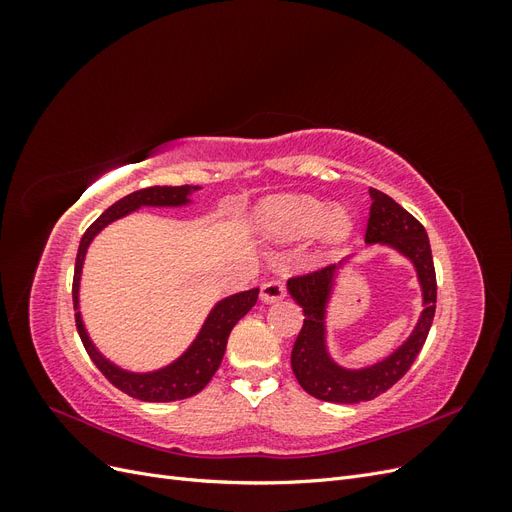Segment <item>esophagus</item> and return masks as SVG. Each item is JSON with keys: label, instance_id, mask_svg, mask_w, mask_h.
Instances as JSON below:
<instances>
[{"label": "esophagus", "instance_id": "34e87169", "mask_svg": "<svg viewBox=\"0 0 512 512\" xmlns=\"http://www.w3.org/2000/svg\"><path fill=\"white\" fill-rule=\"evenodd\" d=\"M286 297V286L282 280H269L262 284L260 288V299L265 303H275V301H282Z\"/></svg>", "mask_w": 512, "mask_h": 512}]
</instances>
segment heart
I'll use <instances>...</instances> for the list:
<instances>
[{"mask_svg":"<svg viewBox=\"0 0 512 512\" xmlns=\"http://www.w3.org/2000/svg\"><path fill=\"white\" fill-rule=\"evenodd\" d=\"M254 226L267 243H297L318 232L327 250L344 245L352 232V218L344 207L329 209L314 196H269L254 209Z\"/></svg>","mask_w":512,"mask_h":512,"instance_id":"b5f03b06","label":"heart"}]
</instances>
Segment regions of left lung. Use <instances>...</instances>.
<instances>
[{
    "label": "left lung",
    "mask_w": 512,
    "mask_h": 512,
    "mask_svg": "<svg viewBox=\"0 0 512 512\" xmlns=\"http://www.w3.org/2000/svg\"><path fill=\"white\" fill-rule=\"evenodd\" d=\"M371 209L367 220L365 243L389 247V250L404 256L414 273L418 288H421V307L414 329L391 354L384 359L363 365L346 367L335 361L329 344V314L335 292L339 288V277L354 265L359 254H350L339 265L327 267L305 277H294L288 282V292L299 307H303V329L292 348V371L297 376L303 391L312 397L331 401V404H359L369 401L406 374L414 359L421 352L427 333L431 329L433 314H436V271L429 237L416 218L397 205L391 196L369 188Z\"/></svg>",
    "instance_id": "obj_1"
}]
</instances>
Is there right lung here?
Segmentation results:
<instances>
[{"label":"right lung","instance_id":"right-lung-1","mask_svg":"<svg viewBox=\"0 0 512 512\" xmlns=\"http://www.w3.org/2000/svg\"><path fill=\"white\" fill-rule=\"evenodd\" d=\"M203 188L200 185H156V188L138 190L128 196H123L113 207H108L100 218L87 228V232L81 239L79 254H76V265H74V284H72V301H74V318H76V329H79L81 342L91 356V361L102 374L111 380L119 391L126 395L141 399V401H177V399H188L196 393H200L209 384L215 371H218L228 335L232 327L250 312L256 305L258 299V288L243 290L237 294H228V297L220 299L215 303L207 318L200 324L196 337L190 342L175 361H170L158 369L149 371H132L117 365L115 361L104 356L94 339L89 337V331L85 327V320L81 314V277L85 258L89 252V245L100 232L111 226L113 222L126 218V215L145 209V207H156V209H179V207H190L194 205L192 196Z\"/></svg>","mask_w":512,"mask_h":512}]
</instances>
